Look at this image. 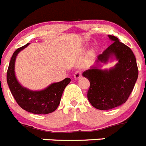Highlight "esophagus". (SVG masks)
<instances>
[{
	"label": "esophagus",
	"mask_w": 146,
	"mask_h": 146,
	"mask_svg": "<svg viewBox=\"0 0 146 146\" xmlns=\"http://www.w3.org/2000/svg\"><path fill=\"white\" fill-rule=\"evenodd\" d=\"M81 75H82L81 72H80V71H77V72H76L75 73H74V79H75V80L79 79V78H81Z\"/></svg>",
	"instance_id": "obj_1"
}]
</instances>
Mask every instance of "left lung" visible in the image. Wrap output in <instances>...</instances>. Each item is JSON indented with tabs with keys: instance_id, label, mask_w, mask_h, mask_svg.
Listing matches in <instances>:
<instances>
[{
	"instance_id": "8db88e82",
	"label": "left lung",
	"mask_w": 146,
	"mask_h": 146,
	"mask_svg": "<svg viewBox=\"0 0 146 146\" xmlns=\"http://www.w3.org/2000/svg\"><path fill=\"white\" fill-rule=\"evenodd\" d=\"M111 44L99 54L95 64L83 73L89 80L88 101L99 110H109L125 103L138 78L135 56L129 46L117 37L109 35ZM116 59L118 63L109 70H101L103 63Z\"/></svg>"
}]
</instances>
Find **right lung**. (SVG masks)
Listing matches in <instances>:
<instances>
[{
    "label": "right lung",
    "instance_id": "add662e5",
    "mask_svg": "<svg viewBox=\"0 0 146 146\" xmlns=\"http://www.w3.org/2000/svg\"><path fill=\"white\" fill-rule=\"evenodd\" d=\"M29 45V43L17 48L13 53L7 70V83L14 98L22 109L36 114H49L54 111L58 107L63 91L70 83L71 79L65 78L62 81L52 83L40 91H32L23 87L17 81L15 64L18 53Z\"/></svg>",
    "mask_w": 146,
    "mask_h": 146
}]
</instances>
